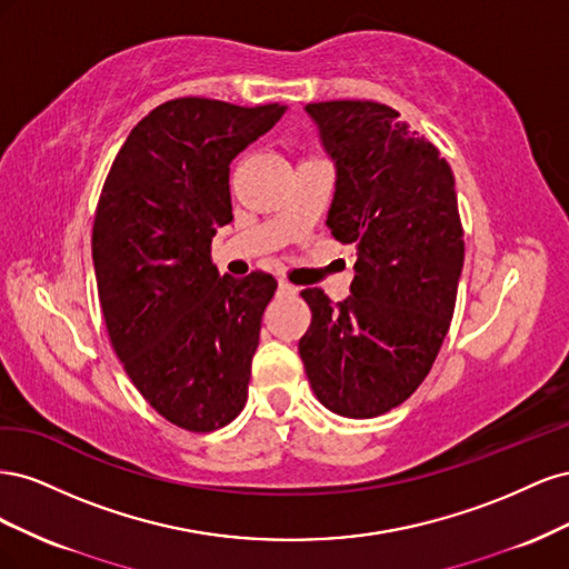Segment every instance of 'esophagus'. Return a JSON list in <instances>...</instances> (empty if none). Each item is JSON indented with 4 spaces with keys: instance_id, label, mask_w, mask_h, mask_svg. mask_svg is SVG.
I'll return each instance as SVG.
<instances>
[{
    "instance_id": "obj_1",
    "label": "esophagus",
    "mask_w": 569,
    "mask_h": 569,
    "mask_svg": "<svg viewBox=\"0 0 569 569\" xmlns=\"http://www.w3.org/2000/svg\"><path fill=\"white\" fill-rule=\"evenodd\" d=\"M278 291H280L282 297H289V295H295L297 287H295V284H289L287 280H280V282H278Z\"/></svg>"
}]
</instances>
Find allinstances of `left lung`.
I'll list each match as a JSON object with an SVG mask.
<instances>
[{
  "mask_svg": "<svg viewBox=\"0 0 569 569\" xmlns=\"http://www.w3.org/2000/svg\"><path fill=\"white\" fill-rule=\"evenodd\" d=\"M337 163L327 228L356 247L351 297L303 289L299 353L318 401L366 420L401 406L451 327L465 258L451 166L399 111L368 99L308 104Z\"/></svg>",
  "mask_w": 569,
  "mask_h": 569,
  "instance_id": "obj_1",
  "label": "left lung"
}]
</instances>
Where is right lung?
Wrapping results in <instances>:
<instances>
[{"label": "right lung", "mask_w": 569, "mask_h": 569, "mask_svg": "<svg viewBox=\"0 0 569 569\" xmlns=\"http://www.w3.org/2000/svg\"><path fill=\"white\" fill-rule=\"evenodd\" d=\"M282 113L170 99L132 128L101 187L92 256L111 347L144 401L187 432L226 427L247 403L278 280L220 278L211 239L232 220V159Z\"/></svg>", "instance_id": "add662e5"}]
</instances>
